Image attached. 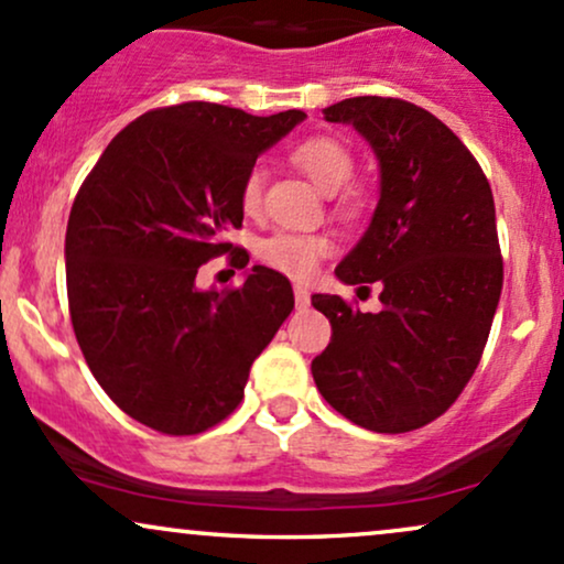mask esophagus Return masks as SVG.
Instances as JSON below:
<instances>
[{
	"mask_svg": "<svg viewBox=\"0 0 564 564\" xmlns=\"http://www.w3.org/2000/svg\"><path fill=\"white\" fill-rule=\"evenodd\" d=\"M294 302H296V307H307L310 304V291H307V286H302V283H296L294 286Z\"/></svg>",
	"mask_w": 564,
	"mask_h": 564,
	"instance_id": "34e87169",
	"label": "esophagus"
}]
</instances>
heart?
I'll use <instances>...</instances> for the list:
<instances>
[{
    "mask_svg": "<svg viewBox=\"0 0 564 564\" xmlns=\"http://www.w3.org/2000/svg\"><path fill=\"white\" fill-rule=\"evenodd\" d=\"M300 170L313 180V185L323 193H336L352 177V156L339 140L334 138H310L300 142L291 153ZM264 174L260 166L246 172L241 183V206L246 215H257L262 206ZM341 209L352 212L355 200H345ZM332 251V241L315 232H273L260 243V257L278 273L291 278H307L318 268L323 257Z\"/></svg>",
    "mask_w": 564,
    "mask_h": 564,
    "instance_id": "heart-1",
    "label": "heart"
}]
</instances>
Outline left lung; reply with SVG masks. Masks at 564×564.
<instances>
[{
    "mask_svg": "<svg viewBox=\"0 0 564 564\" xmlns=\"http://www.w3.org/2000/svg\"><path fill=\"white\" fill-rule=\"evenodd\" d=\"M323 119L352 127L379 161L377 209L336 278L379 283L381 310L313 294L332 323L313 379L358 426L419 430L462 394L488 341L503 283L494 193L467 145L413 102L347 97Z\"/></svg>",
    "mask_w": 564,
    "mask_h": 564,
    "instance_id": "1",
    "label": "left lung"
}]
</instances>
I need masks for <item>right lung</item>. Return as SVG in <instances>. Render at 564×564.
<instances>
[{
	"label": "right lung",
	"mask_w": 564,
	"mask_h": 564,
	"mask_svg": "<svg viewBox=\"0 0 564 564\" xmlns=\"http://www.w3.org/2000/svg\"><path fill=\"white\" fill-rule=\"evenodd\" d=\"M302 111L217 102L142 113L108 142L70 206L66 286L84 360L121 411L198 435L243 400L251 364L294 310L286 275L254 264L238 289H198L241 228V183ZM238 268L249 254L236 249Z\"/></svg>",
	"instance_id": "1"
}]
</instances>
